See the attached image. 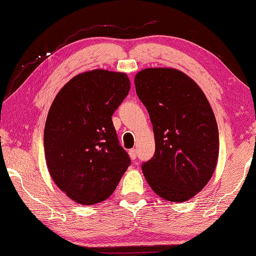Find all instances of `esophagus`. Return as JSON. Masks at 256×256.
Wrapping results in <instances>:
<instances>
[{"mask_svg":"<svg viewBox=\"0 0 256 256\" xmlns=\"http://www.w3.org/2000/svg\"><path fill=\"white\" fill-rule=\"evenodd\" d=\"M128 155L131 160H136V149H130L128 150Z\"/></svg>","mask_w":256,"mask_h":256,"instance_id":"esophagus-1","label":"esophagus"}]
</instances>
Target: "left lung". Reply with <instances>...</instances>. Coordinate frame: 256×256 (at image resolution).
<instances>
[{
	"mask_svg": "<svg viewBox=\"0 0 256 256\" xmlns=\"http://www.w3.org/2000/svg\"><path fill=\"white\" fill-rule=\"evenodd\" d=\"M134 84L155 136V155L141 166L146 180L166 200H189L208 184L218 162V130L208 100L174 68H146Z\"/></svg>",
	"mask_w": 256,
	"mask_h": 256,
	"instance_id": "left-lung-1",
	"label": "left lung"
}]
</instances>
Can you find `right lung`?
Segmentation results:
<instances>
[{
	"label": "right lung",
	"instance_id": "obj_1",
	"mask_svg": "<svg viewBox=\"0 0 256 256\" xmlns=\"http://www.w3.org/2000/svg\"><path fill=\"white\" fill-rule=\"evenodd\" d=\"M130 88L124 72H85L51 104L44 128L46 165L59 189L78 204L107 200L131 164L112 120Z\"/></svg>",
	"mask_w": 256,
	"mask_h": 256
}]
</instances>
